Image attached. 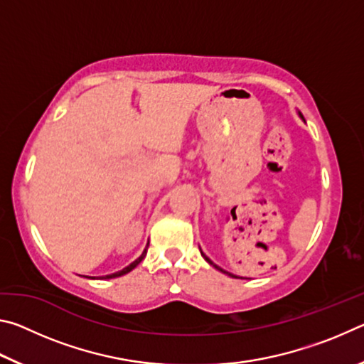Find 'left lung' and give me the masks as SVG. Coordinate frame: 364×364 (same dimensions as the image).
Returning a JSON list of instances; mask_svg holds the SVG:
<instances>
[{
  "mask_svg": "<svg viewBox=\"0 0 364 364\" xmlns=\"http://www.w3.org/2000/svg\"><path fill=\"white\" fill-rule=\"evenodd\" d=\"M300 117H301V115H300ZM301 119H304V117H301ZM200 254H202V252H200ZM202 257H204V258H205V260H207L208 263H210V264H213V267H215V268H217V269H220V271H221V273H225V274H228V276H234L232 273H228V271H225L223 268H220V267H217V264H215V263H213V262L210 260V258H208V257H207L205 254H202ZM234 278H237V276H234Z\"/></svg>",
  "mask_w": 364,
  "mask_h": 364,
  "instance_id": "left-lung-1",
  "label": "left lung"
}]
</instances>
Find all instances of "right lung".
Listing matches in <instances>:
<instances>
[{
    "label": "right lung",
    "mask_w": 364,
    "mask_h": 364,
    "mask_svg": "<svg viewBox=\"0 0 364 364\" xmlns=\"http://www.w3.org/2000/svg\"><path fill=\"white\" fill-rule=\"evenodd\" d=\"M149 245V244H147ZM147 245H146V249H144V252L143 254H141V257H138L136 260H134L133 263H130L128 264L127 268H123V269H120V271H117V273H112V274H107V276H104V279H110V278H119V276H123V274H127V273H130V271L133 269V268H136L138 264L143 262V258L146 257V254H147Z\"/></svg>",
    "instance_id": "add662e5"
}]
</instances>
